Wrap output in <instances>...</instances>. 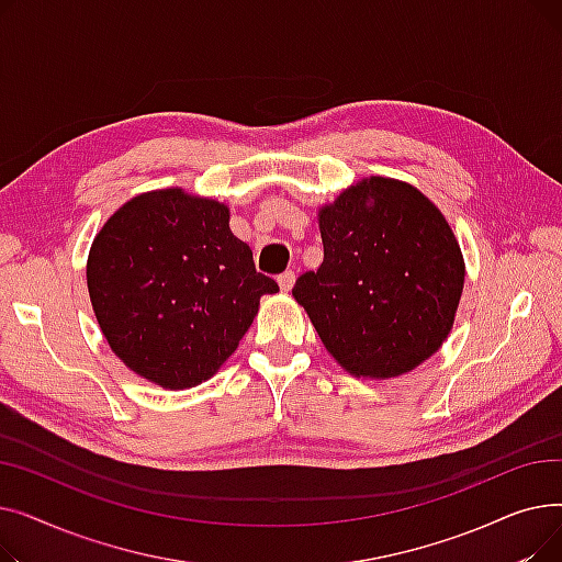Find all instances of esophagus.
I'll return each instance as SVG.
<instances>
[{"instance_id": "obj_1", "label": "esophagus", "mask_w": 562, "mask_h": 562, "mask_svg": "<svg viewBox=\"0 0 562 562\" xmlns=\"http://www.w3.org/2000/svg\"><path fill=\"white\" fill-rule=\"evenodd\" d=\"M293 282H296V273H293L291 269L278 276V284H280V289H282V291H289V289L293 286Z\"/></svg>"}]
</instances>
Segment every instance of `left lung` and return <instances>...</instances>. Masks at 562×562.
Returning a JSON list of instances; mask_svg holds the SVG:
<instances>
[{
    "label": "left lung",
    "mask_w": 562,
    "mask_h": 562,
    "mask_svg": "<svg viewBox=\"0 0 562 562\" xmlns=\"http://www.w3.org/2000/svg\"><path fill=\"white\" fill-rule=\"evenodd\" d=\"M323 261L291 293L352 375L394 378L451 333L464 284L456 236L415 187L371 177L318 214Z\"/></svg>",
    "instance_id": "left-lung-1"
}]
</instances>
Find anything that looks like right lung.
<instances>
[{"instance_id": "add662e5", "label": "right lung", "mask_w": 562, "mask_h": 562, "mask_svg": "<svg viewBox=\"0 0 562 562\" xmlns=\"http://www.w3.org/2000/svg\"><path fill=\"white\" fill-rule=\"evenodd\" d=\"M86 280L111 350L166 390L212 378L278 291L232 234L227 206L182 189L125 202L95 236Z\"/></svg>"}]
</instances>
